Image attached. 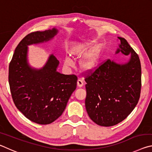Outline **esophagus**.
<instances>
[{"label": "esophagus", "mask_w": 152, "mask_h": 152, "mask_svg": "<svg viewBox=\"0 0 152 152\" xmlns=\"http://www.w3.org/2000/svg\"><path fill=\"white\" fill-rule=\"evenodd\" d=\"M83 84L84 82L82 81L81 79H78V81H77V85H78V86L80 87V88H81V87L83 86Z\"/></svg>", "instance_id": "esophagus-1"}]
</instances>
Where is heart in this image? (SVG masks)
<instances>
[{"label": "heart", "instance_id": "1", "mask_svg": "<svg viewBox=\"0 0 152 152\" xmlns=\"http://www.w3.org/2000/svg\"><path fill=\"white\" fill-rule=\"evenodd\" d=\"M89 46L90 43H85V44L80 45L73 51V54L78 56L83 54L88 50ZM101 45L98 44L94 45L93 48L82 58V60L80 62V65L83 70H90L94 68L99 61L101 52ZM64 64L68 67H71L74 66V62L70 58L66 57L65 60H64Z\"/></svg>", "mask_w": 152, "mask_h": 152}]
</instances>
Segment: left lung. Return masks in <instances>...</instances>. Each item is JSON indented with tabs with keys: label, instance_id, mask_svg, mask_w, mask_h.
<instances>
[{
	"label": "left lung",
	"instance_id": "8db88e82",
	"mask_svg": "<svg viewBox=\"0 0 152 152\" xmlns=\"http://www.w3.org/2000/svg\"><path fill=\"white\" fill-rule=\"evenodd\" d=\"M115 53L128 60L123 63L108 60L85 78L87 113L96 124H118L133 111L140 97L141 69L139 56L124 38Z\"/></svg>",
	"mask_w": 152,
	"mask_h": 152
}]
</instances>
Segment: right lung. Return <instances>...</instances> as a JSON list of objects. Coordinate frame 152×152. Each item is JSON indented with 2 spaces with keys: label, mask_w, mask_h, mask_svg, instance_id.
<instances>
[{
  "label": "right lung",
  "mask_w": 152,
  "mask_h": 152,
  "mask_svg": "<svg viewBox=\"0 0 152 152\" xmlns=\"http://www.w3.org/2000/svg\"><path fill=\"white\" fill-rule=\"evenodd\" d=\"M58 31L53 28L25 36L9 64V82L15 106L28 119L40 125L60 117L76 88L77 77L58 72L60 62L53 54L39 69L31 66L28 61V46L48 42Z\"/></svg>",
  "instance_id": "add662e5"
}]
</instances>
